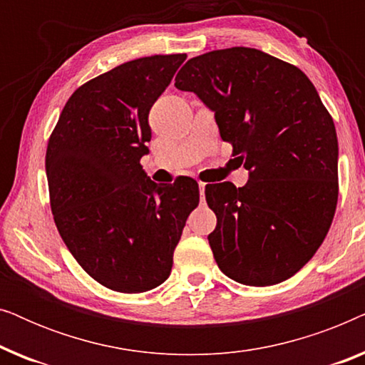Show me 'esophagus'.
<instances>
[{
    "label": "esophagus",
    "instance_id": "34e87169",
    "mask_svg": "<svg viewBox=\"0 0 365 365\" xmlns=\"http://www.w3.org/2000/svg\"><path fill=\"white\" fill-rule=\"evenodd\" d=\"M204 191H206V182H199V194H201L202 202H204Z\"/></svg>",
    "mask_w": 365,
    "mask_h": 365
}]
</instances>
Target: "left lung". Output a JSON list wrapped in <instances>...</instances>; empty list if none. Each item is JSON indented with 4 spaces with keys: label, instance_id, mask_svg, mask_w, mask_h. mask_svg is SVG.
Listing matches in <instances>:
<instances>
[{
    "label": "left lung",
    "instance_id": "8db88e82",
    "mask_svg": "<svg viewBox=\"0 0 365 365\" xmlns=\"http://www.w3.org/2000/svg\"><path fill=\"white\" fill-rule=\"evenodd\" d=\"M174 86L214 113L222 141L249 171L242 187L206 186L217 266L246 286H272L306 266L337 206V134L301 69L254 48L191 58Z\"/></svg>",
    "mask_w": 365,
    "mask_h": 365
}]
</instances>
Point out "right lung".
<instances>
[{
  "label": "right lung",
  "mask_w": 365,
  "mask_h": 365,
  "mask_svg": "<svg viewBox=\"0 0 365 365\" xmlns=\"http://www.w3.org/2000/svg\"><path fill=\"white\" fill-rule=\"evenodd\" d=\"M186 54L119 64L84 83L63 108L46 149L51 211L79 266L104 287L146 292L171 274L199 186L149 179L139 161L151 141L148 116Z\"/></svg>",
  "instance_id": "1"
}]
</instances>
